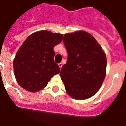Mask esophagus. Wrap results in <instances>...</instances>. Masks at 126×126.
Listing matches in <instances>:
<instances>
[{
	"label": "esophagus",
	"instance_id": "esophagus-1",
	"mask_svg": "<svg viewBox=\"0 0 126 126\" xmlns=\"http://www.w3.org/2000/svg\"><path fill=\"white\" fill-rule=\"evenodd\" d=\"M58 65H59V67H60V69H61V67H62V65H63V63H59Z\"/></svg>",
	"mask_w": 126,
	"mask_h": 126
}]
</instances>
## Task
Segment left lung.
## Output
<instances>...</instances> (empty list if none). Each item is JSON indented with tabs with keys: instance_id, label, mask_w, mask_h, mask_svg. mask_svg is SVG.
Segmentation results:
<instances>
[{
	"instance_id": "obj_1",
	"label": "left lung",
	"mask_w": 126,
	"mask_h": 126,
	"mask_svg": "<svg viewBox=\"0 0 126 126\" xmlns=\"http://www.w3.org/2000/svg\"><path fill=\"white\" fill-rule=\"evenodd\" d=\"M63 42L68 56L60 76L66 92L74 99H87L97 93L105 78V53L86 32L65 33Z\"/></svg>"
}]
</instances>
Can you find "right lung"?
I'll list each match as a JSON object with an SVG mask.
<instances>
[{"instance_id":"right-lung-1","label":"right lung","mask_w":126,"mask_h":126,"mask_svg":"<svg viewBox=\"0 0 126 126\" xmlns=\"http://www.w3.org/2000/svg\"><path fill=\"white\" fill-rule=\"evenodd\" d=\"M63 34L42 30L29 36L16 53L13 68L17 83L35 93L43 89L52 76L60 72L54 61L53 48L61 42Z\"/></svg>"}]
</instances>
